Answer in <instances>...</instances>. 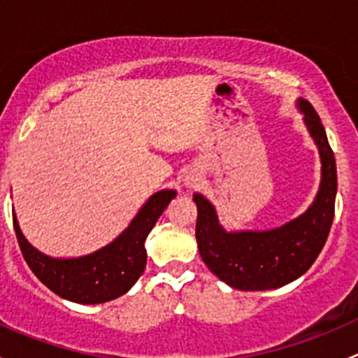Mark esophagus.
<instances>
[{
    "instance_id": "34e87169",
    "label": "esophagus",
    "mask_w": 358,
    "mask_h": 358,
    "mask_svg": "<svg viewBox=\"0 0 358 358\" xmlns=\"http://www.w3.org/2000/svg\"><path fill=\"white\" fill-rule=\"evenodd\" d=\"M183 182H185V185H189V187H197L199 185V182H201V176L197 175V173H192V171H189L185 175V178H183Z\"/></svg>"
}]
</instances>
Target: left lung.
Listing matches in <instances>:
<instances>
[{"instance_id":"left-lung-1","label":"left lung","mask_w":358,"mask_h":358,"mask_svg":"<svg viewBox=\"0 0 358 358\" xmlns=\"http://www.w3.org/2000/svg\"><path fill=\"white\" fill-rule=\"evenodd\" d=\"M298 103L322 161L320 190L305 215L275 230L227 234L209 201L194 194L196 239L202 259L220 280L236 289L266 291L292 282L313 265L329 236L338 190L334 154L312 103Z\"/></svg>"}]
</instances>
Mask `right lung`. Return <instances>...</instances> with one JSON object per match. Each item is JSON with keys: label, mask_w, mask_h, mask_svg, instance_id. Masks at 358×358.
Returning <instances> with one entry per match:
<instances>
[{"label": "right lung", "mask_w": 358, "mask_h": 358, "mask_svg": "<svg viewBox=\"0 0 358 358\" xmlns=\"http://www.w3.org/2000/svg\"><path fill=\"white\" fill-rule=\"evenodd\" d=\"M175 196V190L154 194L114 243L83 258L57 259L39 252L25 241L15 215L13 229L29 268L48 289L74 303H106L128 292L143 273L147 263L143 243Z\"/></svg>", "instance_id": "obj_1"}]
</instances>
